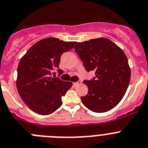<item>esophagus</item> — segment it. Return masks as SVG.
I'll return each instance as SVG.
<instances>
[{
    "instance_id": "1",
    "label": "esophagus",
    "mask_w": 148,
    "mask_h": 148,
    "mask_svg": "<svg viewBox=\"0 0 148 148\" xmlns=\"http://www.w3.org/2000/svg\"><path fill=\"white\" fill-rule=\"evenodd\" d=\"M81 83H82V81H78V82H76L73 83V85H74V86H77V85L80 84Z\"/></svg>"
}]
</instances>
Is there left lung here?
Here are the masks:
<instances>
[{
	"mask_svg": "<svg viewBox=\"0 0 148 148\" xmlns=\"http://www.w3.org/2000/svg\"><path fill=\"white\" fill-rule=\"evenodd\" d=\"M74 49L88 72L95 77L83 82L88 88L81 97L90 111L103 113L115 107L123 99L130 81L128 60L123 50L106 38L78 42Z\"/></svg>",
	"mask_w": 148,
	"mask_h": 148,
	"instance_id": "1",
	"label": "left lung"
}]
</instances>
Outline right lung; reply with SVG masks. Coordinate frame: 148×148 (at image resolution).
I'll list each match as a JSON object with an SVG mask.
<instances>
[{"label":"right lung","instance_id":"obj_1","mask_svg":"<svg viewBox=\"0 0 148 148\" xmlns=\"http://www.w3.org/2000/svg\"><path fill=\"white\" fill-rule=\"evenodd\" d=\"M75 42H64L49 37L32 45L21 58L16 81L21 99L31 110L40 114H50L61 106L62 97L73 85L56 77L60 57L71 50Z\"/></svg>","mask_w":148,"mask_h":148}]
</instances>
